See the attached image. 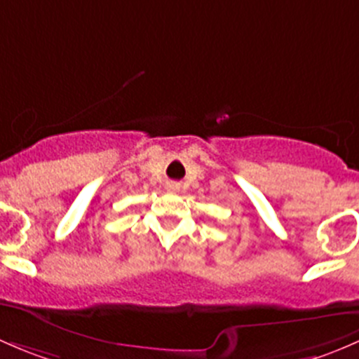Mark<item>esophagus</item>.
I'll use <instances>...</instances> for the list:
<instances>
[{
	"mask_svg": "<svg viewBox=\"0 0 359 359\" xmlns=\"http://www.w3.org/2000/svg\"><path fill=\"white\" fill-rule=\"evenodd\" d=\"M165 188H168L169 191H178L181 187H180V183H175V181H171V183L165 184Z\"/></svg>",
	"mask_w": 359,
	"mask_h": 359,
	"instance_id": "obj_1",
	"label": "esophagus"
}]
</instances>
